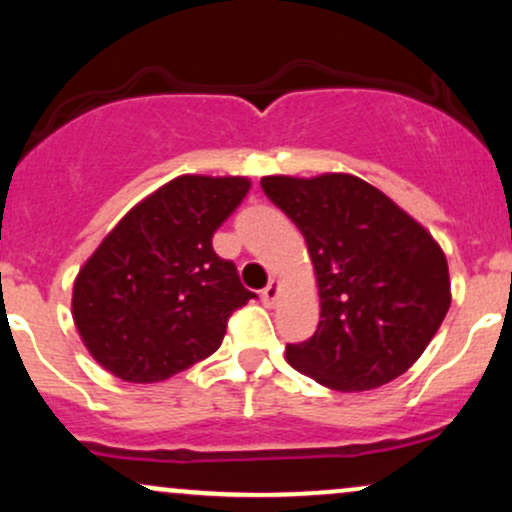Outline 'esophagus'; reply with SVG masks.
<instances>
[{
  "label": "esophagus",
  "mask_w": 512,
  "mask_h": 512,
  "mask_svg": "<svg viewBox=\"0 0 512 512\" xmlns=\"http://www.w3.org/2000/svg\"><path fill=\"white\" fill-rule=\"evenodd\" d=\"M279 296H281L279 281L272 279V281H269V284L262 289V303L267 305V308H274L276 301H279Z\"/></svg>",
  "instance_id": "1"
}]
</instances>
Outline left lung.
I'll return each mask as SVG.
<instances>
[{
    "label": "left lung",
    "instance_id": "left-lung-1",
    "mask_svg": "<svg viewBox=\"0 0 512 512\" xmlns=\"http://www.w3.org/2000/svg\"><path fill=\"white\" fill-rule=\"evenodd\" d=\"M260 185L303 233L320 289V325L308 342L286 346V361L339 392L399 378L448 315L440 245L356 175H267Z\"/></svg>",
    "mask_w": 512,
    "mask_h": 512
}]
</instances>
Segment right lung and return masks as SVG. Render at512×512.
Segmentation results:
<instances>
[{
  "label": "right lung",
  "mask_w": 512,
  "mask_h": 512,
  "mask_svg": "<svg viewBox=\"0 0 512 512\" xmlns=\"http://www.w3.org/2000/svg\"><path fill=\"white\" fill-rule=\"evenodd\" d=\"M248 190V178L180 175L103 238L76 276L72 315L105 370L158 383L219 349L228 317L257 298L211 245Z\"/></svg>",
  "instance_id": "obj_1"
}]
</instances>
